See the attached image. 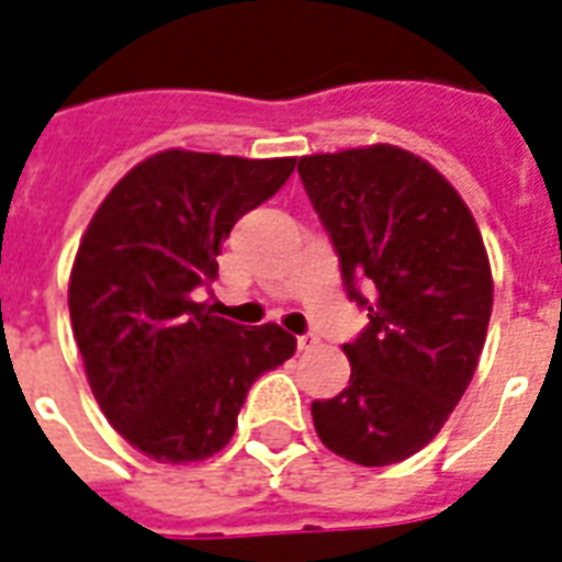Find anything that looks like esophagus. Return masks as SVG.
<instances>
[{"instance_id":"esophagus-1","label":"esophagus","mask_w":562,"mask_h":562,"mask_svg":"<svg viewBox=\"0 0 562 562\" xmlns=\"http://www.w3.org/2000/svg\"><path fill=\"white\" fill-rule=\"evenodd\" d=\"M317 344H321V337H317V335H300V337H296V346H300V352H308V349H314Z\"/></svg>"}]
</instances>
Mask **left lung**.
<instances>
[{
	"instance_id": "obj_1",
	"label": "left lung",
	"mask_w": 562,
	"mask_h": 562,
	"mask_svg": "<svg viewBox=\"0 0 562 562\" xmlns=\"http://www.w3.org/2000/svg\"><path fill=\"white\" fill-rule=\"evenodd\" d=\"M296 172L349 300L369 317L344 344L349 386L312 404L314 430L363 468L404 462L445 427L476 372L494 305L485 241L462 195L407 149L305 155Z\"/></svg>"
}]
</instances>
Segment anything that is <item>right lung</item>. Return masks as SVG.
Instances as JSON below:
<instances>
[{
	"instance_id": "obj_1",
	"label": "right lung",
	"mask_w": 562,
	"mask_h": 562,
	"mask_svg": "<svg viewBox=\"0 0 562 562\" xmlns=\"http://www.w3.org/2000/svg\"><path fill=\"white\" fill-rule=\"evenodd\" d=\"M296 158L164 149L112 187L77 248L68 312L100 409L135 450L202 462L231 441L250 384L294 355L277 323L216 317L193 291L222 241L271 199Z\"/></svg>"
}]
</instances>
